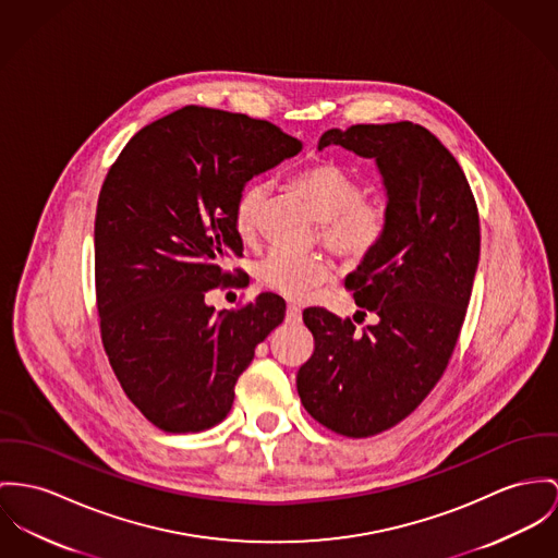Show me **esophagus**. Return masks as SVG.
I'll list each match as a JSON object with an SVG mask.
<instances>
[{
	"label": "esophagus",
	"instance_id": "34e87169",
	"mask_svg": "<svg viewBox=\"0 0 558 558\" xmlns=\"http://www.w3.org/2000/svg\"><path fill=\"white\" fill-rule=\"evenodd\" d=\"M287 323H291V325H300V323H301L300 305H295V303H289V307H287Z\"/></svg>",
	"mask_w": 558,
	"mask_h": 558
}]
</instances>
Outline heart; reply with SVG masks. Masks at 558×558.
I'll use <instances>...</instances> for the list:
<instances>
[{"label":"heart","instance_id":"1","mask_svg":"<svg viewBox=\"0 0 558 558\" xmlns=\"http://www.w3.org/2000/svg\"><path fill=\"white\" fill-rule=\"evenodd\" d=\"M293 186L310 204L323 225V242L340 257L361 260L383 240L386 208L365 199L363 184L333 161L314 163L295 173ZM267 197L263 182H248L233 206V225L240 240L251 242L257 233L260 206ZM258 280L287 298L300 300L329 278V263L318 255H291L274 251L258 263Z\"/></svg>","mask_w":558,"mask_h":558}]
</instances>
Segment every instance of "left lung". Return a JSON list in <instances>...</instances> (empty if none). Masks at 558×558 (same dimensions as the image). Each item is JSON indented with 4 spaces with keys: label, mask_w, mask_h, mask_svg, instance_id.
<instances>
[{
    "label": "left lung",
    "mask_w": 558,
    "mask_h": 558,
    "mask_svg": "<svg viewBox=\"0 0 558 558\" xmlns=\"http://www.w3.org/2000/svg\"><path fill=\"white\" fill-rule=\"evenodd\" d=\"M327 146L374 159L383 178L385 235L345 278L378 320L356 331L350 318L303 310L314 354L298 372V392L327 429L369 437L410 416L441 378L472 298L480 218L465 173L429 129H329L318 150Z\"/></svg>",
    "instance_id": "1"
}]
</instances>
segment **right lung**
I'll return each instance as SVG.
<instances>
[{"instance_id":"obj_1","label":"right lung","mask_w":558,"mask_h":558,"mask_svg":"<svg viewBox=\"0 0 558 558\" xmlns=\"http://www.w3.org/2000/svg\"><path fill=\"white\" fill-rule=\"evenodd\" d=\"M267 121L186 106L140 129L101 186L95 216V291L101 342L135 408L159 429L195 433L231 410L235 383L287 314L274 293L215 312L240 191L300 155Z\"/></svg>"}]
</instances>
